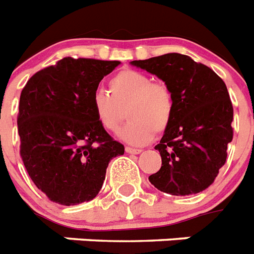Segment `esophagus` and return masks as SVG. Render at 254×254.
I'll return each mask as SVG.
<instances>
[{
  "instance_id": "1",
  "label": "esophagus",
  "mask_w": 254,
  "mask_h": 254,
  "mask_svg": "<svg viewBox=\"0 0 254 254\" xmlns=\"http://www.w3.org/2000/svg\"><path fill=\"white\" fill-rule=\"evenodd\" d=\"M126 152L127 153H132V155H139V153H141V149H139V148L126 147Z\"/></svg>"
}]
</instances>
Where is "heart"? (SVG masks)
Segmentation results:
<instances>
[{
  "label": "heart",
  "mask_w": 254,
  "mask_h": 254,
  "mask_svg": "<svg viewBox=\"0 0 254 254\" xmlns=\"http://www.w3.org/2000/svg\"><path fill=\"white\" fill-rule=\"evenodd\" d=\"M110 93L97 89L92 95V111L106 131H117L123 121L128 123L119 131V137L133 145L149 143L156 133L169 127L174 113L170 89L157 84L151 76L135 69H123L110 80Z\"/></svg>",
  "instance_id": "1"
}]
</instances>
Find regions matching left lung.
I'll list each match as a JSON object with an SVG mask.
<instances>
[{
  "label": "left lung",
  "mask_w": 254,
  "mask_h": 254,
  "mask_svg": "<svg viewBox=\"0 0 254 254\" xmlns=\"http://www.w3.org/2000/svg\"><path fill=\"white\" fill-rule=\"evenodd\" d=\"M131 65L159 77L174 99L172 122L155 147L161 168L148 180L170 195L203 191L224 165L233 136V107L224 81L181 54L135 60Z\"/></svg>",
  "instance_id": "8db88e82"
}]
</instances>
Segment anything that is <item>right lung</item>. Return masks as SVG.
I'll return each instance as SVG.
<instances>
[{"label": "right lung", "instance_id": "1", "mask_svg": "<svg viewBox=\"0 0 254 254\" xmlns=\"http://www.w3.org/2000/svg\"><path fill=\"white\" fill-rule=\"evenodd\" d=\"M119 64L64 58L36 72L22 90V160L36 188L55 203L74 206L95 198L110 160L125 153L90 105L101 80Z\"/></svg>", "mask_w": 254, "mask_h": 254}]
</instances>
